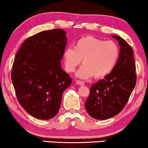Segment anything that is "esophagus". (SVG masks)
<instances>
[{"label":"esophagus","instance_id":"obj_1","mask_svg":"<svg viewBox=\"0 0 148 148\" xmlns=\"http://www.w3.org/2000/svg\"><path fill=\"white\" fill-rule=\"evenodd\" d=\"M76 84H77L78 85H80V86H84V85L85 84V83L84 82V81H79V80H76Z\"/></svg>","mask_w":148,"mask_h":148}]
</instances>
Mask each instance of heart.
<instances>
[{"instance_id":"1","label":"heart","mask_w":148,"mask_h":148,"mask_svg":"<svg viewBox=\"0 0 148 148\" xmlns=\"http://www.w3.org/2000/svg\"><path fill=\"white\" fill-rule=\"evenodd\" d=\"M120 51L113 41H105L93 36L81 37L76 42L74 49L67 47L63 57L67 71L73 72L81 63L83 65L76 76L84 79L93 76L96 79L108 75L114 68Z\"/></svg>"}]
</instances>
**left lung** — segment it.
I'll return each mask as SVG.
<instances>
[{
	"label": "left lung",
	"instance_id": "obj_1",
	"mask_svg": "<svg viewBox=\"0 0 148 148\" xmlns=\"http://www.w3.org/2000/svg\"><path fill=\"white\" fill-rule=\"evenodd\" d=\"M120 45L115 67L104 79L92 85L85 103L92 118L106 120L118 114L127 104L136 83L134 51L122 37L112 35Z\"/></svg>",
	"mask_w": 148,
	"mask_h": 148
}]
</instances>
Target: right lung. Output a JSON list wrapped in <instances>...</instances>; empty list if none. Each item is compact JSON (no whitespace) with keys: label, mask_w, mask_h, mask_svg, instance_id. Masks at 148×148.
I'll return each mask as SVG.
<instances>
[{"label":"right lung","mask_w":148,"mask_h":148,"mask_svg":"<svg viewBox=\"0 0 148 148\" xmlns=\"http://www.w3.org/2000/svg\"><path fill=\"white\" fill-rule=\"evenodd\" d=\"M66 45V32L57 28L28 37L16 53L12 82L18 102L34 118L49 120L56 116L63 92L72 84L61 67Z\"/></svg>","instance_id":"right-lung-1"}]
</instances>
